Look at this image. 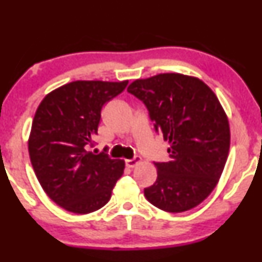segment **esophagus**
I'll list each match as a JSON object with an SVG mask.
<instances>
[{"mask_svg":"<svg viewBox=\"0 0 262 262\" xmlns=\"http://www.w3.org/2000/svg\"><path fill=\"white\" fill-rule=\"evenodd\" d=\"M141 157H139V156H136V157H134L133 159H127L126 161V165L128 166V167H130V168H133V167H135L137 164L139 163H141Z\"/></svg>","mask_w":262,"mask_h":262,"instance_id":"1","label":"esophagus"}]
</instances>
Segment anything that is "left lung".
Masks as SVG:
<instances>
[{
  "mask_svg": "<svg viewBox=\"0 0 262 262\" xmlns=\"http://www.w3.org/2000/svg\"><path fill=\"white\" fill-rule=\"evenodd\" d=\"M127 91L147 106L155 129L168 141L170 161L155 163L157 180L144 188L164 211L183 212L209 196L224 170L230 126L214 91L201 79L168 73L136 79Z\"/></svg>",
  "mask_w": 262,
  "mask_h": 262,
  "instance_id": "left-lung-1",
  "label": "left lung"
}]
</instances>
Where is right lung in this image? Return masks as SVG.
Here are the masks:
<instances>
[{"label": "right lung", "instance_id": "add662e5", "mask_svg": "<svg viewBox=\"0 0 262 262\" xmlns=\"http://www.w3.org/2000/svg\"><path fill=\"white\" fill-rule=\"evenodd\" d=\"M128 81H75L45 96L34 114L29 154L42 189L75 214L104 207L125 170V161L95 155L100 111Z\"/></svg>", "mask_w": 262, "mask_h": 262}]
</instances>
